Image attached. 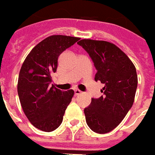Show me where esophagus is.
I'll list each match as a JSON object with an SVG mask.
<instances>
[{"instance_id": "esophagus-1", "label": "esophagus", "mask_w": 155, "mask_h": 155, "mask_svg": "<svg viewBox=\"0 0 155 155\" xmlns=\"http://www.w3.org/2000/svg\"><path fill=\"white\" fill-rule=\"evenodd\" d=\"M81 91H80L79 89H75L74 90V95H80V94H81Z\"/></svg>"}]
</instances>
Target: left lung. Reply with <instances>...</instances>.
<instances>
[{"label": "left lung", "instance_id": "obj_1", "mask_svg": "<svg viewBox=\"0 0 155 155\" xmlns=\"http://www.w3.org/2000/svg\"><path fill=\"white\" fill-rule=\"evenodd\" d=\"M78 45L94 62L95 81L104 85L103 95L93 98L84 109L86 121L93 131L105 134L120 124L133 105L138 82L136 69L125 53L111 43L81 39Z\"/></svg>", "mask_w": 155, "mask_h": 155}]
</instances>
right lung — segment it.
<instances>
[{
	"mask_svg": "<svg viewBox=\"0 0 155 155\" xmlns=\"http://www.w3.org/2000/svg\"><path fill=\"white\" fill-rule=\"evenodd\" d=\"M79 38L54 35L35 46L20 68L18 95L25 114L31 124L45 132L61 125L74 91L63 92L52 83L51 74L56 72L58 57L74 45Z\"/></svg>",
	"mask_w": 155,
	"mask_h": 155,
	"instance_id": "add662e5",
	"label": "right lung"
}]
</instances>
